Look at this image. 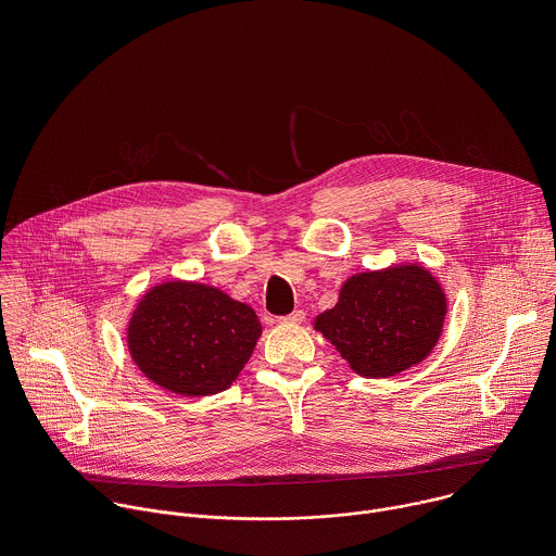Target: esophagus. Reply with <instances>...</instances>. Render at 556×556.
Returning <instances> with one entry per match:
<instances>
[{
	"instance_id": "34e87169",
	"label": "esophagus",
	"mask_w": 556,
	"mask_h": 556,
	"mask_svg": "<svg viewBox=\"0 0 556 556\" xmlns=\"http://www.w3.org/2000/svg\"><path fill=\"white\" fill-rule=\"evenodd\" d=\"M279 321H281V324H288V326H299V324L305 321V312H303V309H294V312H290L288 316H281Z\"/></svg>"
}]
</instances>
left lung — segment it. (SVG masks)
<instances>
[{"mask_svg": "<svg viewBox=\"0 0 556 556\" xmlns=\"http://www.w3.org/2000/svg\"><path fill=\"white\" fill-rule=\"evenodd\" d=\"M446 314L438 279L420 264L352 275L332 309L314 319L350 367L365 378H389L425 361Z\"/></svg>", "mask_w": 556, "mask_h": 556, "instance_id": "8db88e82", "label": "left lung"}]
</instances>
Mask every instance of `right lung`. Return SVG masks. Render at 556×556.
I'll list each match as a JSON object with an SVG mask.
<instances>
[{"label":"right lung","mask_w":556,"mask_h":556,"mask_svg":"<svg viewBox=\"0 0 556 556\" xmlns=\"http://www.w3.org/2000/svg\"><path fill=\"white\" fill-rule=\"evenodd\" d=\"M262 324L251 305L198 281H163L147 290L127 326L136 367L178 395L228 389L249 363Z\"/></svg>","instance_id":"1"}]
</instances>
